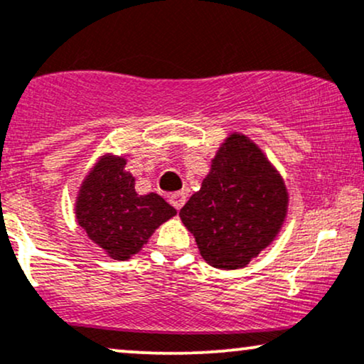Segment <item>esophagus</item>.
<instances>
[{
    "instance_id": "1",
    "label": "esophagus",
    "mask_w": 364,
    "mask_h": 364,
    "mask_svg": "<svg viewBox=\"0 0 364 364\" xmlns=\"http://www.w3.org/2000/svg\"><path fill=\"white\" fill-rule=\"evenodd\" d=\"M169 202H171V205L176 208V210H179V208L185 205L186 195L183 193V191H178V193H174V195L169 196Z\"/></svg>"
}]
</instances>
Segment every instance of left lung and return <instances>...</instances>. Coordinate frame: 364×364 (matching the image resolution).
I'll return each mask as SVG.
<instances>
[{
  "instance_id": "left-lung-1",
  "label": "left lung",
  "mask_w": 364,
  "mask_h": 364,
  "mask_svg": "<svg viewBox=\"0 0 364 364\" xmlns=\"http://www.w3.org/2000/svg\"><path fill=\"white\" fill-rule=\"evenodd\" d=\"M287 208L289 193L281 173L250 136L232 132L179 217L208 265L236 270L274 243Z\"/></svg>"
}]
</instances>
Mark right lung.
Here are the masks:
<instances>
[{
	"label": "right lung",
	"mask_w": 364,
	"mask_h": 364,
	"mask_svg": "<svg viewBox=\"0 0 364 364\" xmlns=\"http://www.w3.org/2000/svg\"><path fill=\"white\" fill-rule=\"evenodd\" d=\"M127 157L107 152L92 166L75 198V217L87 237L112 260H128L161 224L176 215L161 195H139Z\"/></svg>",
	"instance_id": "right-lung-1"
}]
</instances>
